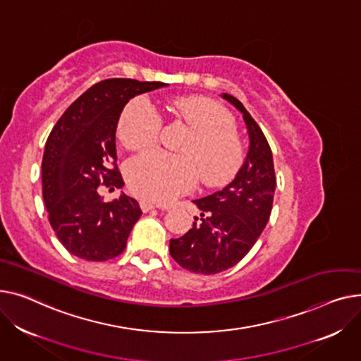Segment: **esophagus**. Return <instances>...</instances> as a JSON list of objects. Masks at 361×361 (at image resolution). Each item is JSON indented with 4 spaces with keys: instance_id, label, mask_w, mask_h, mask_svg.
Segmentation results:
<instances>
[{
    "instance_id": "34e87169",
    "label": "esophagus",
    "mask_w": 361,
    "mask_h": 361,
    "mask_svg": "<svg viewBox=\"0 0 361 361\" xmlns=\"http://www.w3.org/2000/svg\"><path fill=\"white\" fill-rule=\"evenodd\" d=\"M140 207L142 209V213H148V211H152L154 208H160L159 205H154L153 202H148V201H141L140 202Z\"/></svg>"
}]
</instances>
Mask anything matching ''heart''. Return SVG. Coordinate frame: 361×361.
I'll return each mask as SVG.
<instances>
[{"label": "heart", "instance_id": "heart-1", "mask_svg": "<svg viewBox=\"0 0 361 361\" xmlns=\"http://www.w3.org/2000/svg\"><path fill=\"white\" fill-rule=\"evenodd\" d=\"M173 112L194 131L182 147L183 156L148 152L126 166L130 189L148 201L171 202L189 192L200 176L207 186H224L243 164V147L235 133V121L219 102L185 96L173 102ZM161 125L154 104L138 96L121 114L118 138L128 150H144L157 142Z\"/></svg>", "mask_w": 361, "mask_h": 361}]
</instances>
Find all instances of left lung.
I'll use <instances>...</instances> for the list:
<instances>
[{
    "instance_id": "left-lung-1",
    "label": "left lung",
    "mask_w": 361,
    "mask_h": 361,
    "mask_svg": "<svg viewBox=\"0 0 361 361\" xmlns=\"http://www.w3.org/2000/svg\"><path fill=\"white\" fill-rule=\"evenodd\" d=\"M223 97L243 114L250 138L246 160L224 189L194 202L201 209L194 227L171 240V255L185 269L217 274L236 265L265 228L274 201L275 171L271 147L257 121L231 94Z\"/></svg>"
}]
</instances>
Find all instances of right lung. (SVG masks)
I'll use <instances>...</instances> for the list:
<instances>
[{"mask_svg": "<svg viewBox=\"0 0 361 361\" xmlns=\"http://www.w3.org/2000/svg\"><path fill=\"white\" fill-rule=\"evenodd\" d=\"M164 86L160 81L103 80L84 92L51 131L42 160V195L56 238L73 255L102 262L123 252L142 211L125 194L103 202L97 188L123 186L115 145L123 106Z\"/></svg>", "mask_w": 361, "mask_h": 361, "instance_id": "obj_1", "label": "right lung"}]
</instances>
